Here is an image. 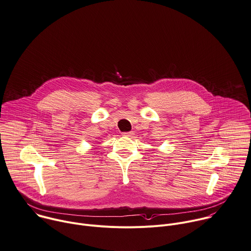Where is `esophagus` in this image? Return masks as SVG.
<instances>
[{
	"mask_svg": "<svg viewBox=\"0 0 251 251\" xmlns=\"http://www.w3.org/2000/svg\"><path fill=\"white\" fill-rule=\"evenodd\" d=\"M123 135H124V136H127V137H130V136H132V135H133V132H132V131H129V132H124V133H123Z\"/></svg>",
	"mask_w": 251,
	"mask_h": 251,
	"instance_id": "34e87169",
	"label": "esophagus"
}]
</instances>
